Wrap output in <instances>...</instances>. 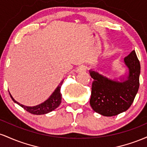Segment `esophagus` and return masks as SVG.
<instances>
[{
    "label": "esophagus",
    "mask_w": 147,
    "mask_h": 147,
    "mask_svg": "<svg viewBox=\"0 0 147 147\" xmlns=\"http://www.w3.org/2000/svg\"><path fill=\"white\" fill-rule=\"evenodd\" d=\"M86 70V68L84 66H80L79 68L77 69V71L81 72V71H84Z\"/></svg>",
    "instance_id": "esophagus-1"
}]
</instances>
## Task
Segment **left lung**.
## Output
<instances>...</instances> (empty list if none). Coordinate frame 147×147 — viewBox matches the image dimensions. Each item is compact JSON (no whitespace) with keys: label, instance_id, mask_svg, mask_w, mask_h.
<instances>
[{"label":"left lung","instance_id":"left-lung-1","mask_svg":"<svg viewBox=\"0 0 147 147\" xmlns=\"http://www.w3.org/2000/svg\"><path fill=\"white\" fill-rule=\"evenodd\" d=\"M129 75L111 79L98 72L89 70L93 82L90 104L97 113L107 117L117 115L129 109L140 86V63L135 50L124 58Z\"/></svg>","mask_w":147,"mask_h":147}]
</instances>
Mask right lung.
I'll use <instances>...</instances> for the list:
<instances>
[{
    "label": "right lung",
    "mask_w": 147,
    "mask_h": 147,
    "mask_svg": "<svg viewBox=\"0 0 147 147\" xmlns=\"http://www.w3.org/2000/svg\"><path fill=\"white\" fill-rule=\"evenodd\" d=\"M62 84H63V82H61L58 87L56 88V90L54 91L53 93L50 95V97L47 100H45L44 102L41 103V104H38V105L35 106H26L22 105L16 101H15L12 96L10 94L9 95L11 96V98L12 99V100L15 103L21 106L22 108H23L28 112L34 115H44L54 111L60 105L62 98V95L61 93V87Z\"/></svg>",
    "instance_id": "right-lung-1"
}]
</instances>
